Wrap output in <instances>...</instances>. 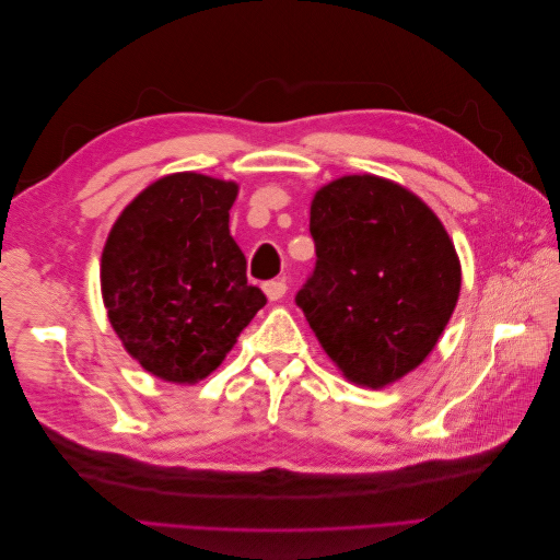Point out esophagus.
I'll list each match as a JSON object with an SVG mask.
<instances>
[{
	"label": "esophagus",
	"mask_w": 560,
	"mask_h": 560,
	"mask_svg": "<svg viewBox=\"0 0 560 560\" xmlns=\"http://www.w3.org/2000/svg\"><path fill=\"white\" fill-rule=\"evenodd\" d=\"M264 294L268 301H280L287 294V282L284 280H270L264 284Z\"/></svg>",
	"instance_id": "obj_1"
}]
</instances>
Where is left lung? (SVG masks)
Returning a JSON list of instances; mask_svg holds the SVG:
<instances>
[{
  "instance_id": "8db88e82",
  "label": "left lung",
  "mask_w": 560,
  "mask_h": 560,
  "mask_svg": "<svg viewBox=\"0 0 560 560\" xmlns=\"http://www.w3.org/2000/svg\"><path fill=\"white\" fill-rule=\"evenodd\" d=\"M317 264L296 294L341 374L381 389L411 374L442 338L460 296V259L444 224L406 186L346 175L311 202Z\"/></svg>"
}]
</instances>
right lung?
<instances>
[{"label": "right lung", "mask_w": 560, "mask_h": 560, "mask_svg": "<svg viewBox=\"0 0 560 560\" xmlns=\"http://www.w3.org/2000/svg\"><path fill=\"white\" fill-rule=\"evenodd\" d=\"M235 196L231 179L165 175L128 202L107 235L100 290L112 329L161 381L208 378L266 306L229 231Z\"/></svg>", "instance_id": "right-lung-1"}]
</instances>
